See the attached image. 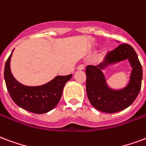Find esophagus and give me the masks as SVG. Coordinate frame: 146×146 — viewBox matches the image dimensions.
<instances>
[{
	"label": "esophagus",
	"mask_w": 146,
	"mask_h": 146,
	"mask_svg": "<svg viewBox=\"0 0 146 146\" xmlns=\"http://www.w3.org/2000/svg\"><path fill=\"white\" fill-rule=\"evenodd\" d=\"M77 70H84V65H80L78 67H77Z\"/></svg>",
	"instance_id": "obj_1"
}]
</instances>
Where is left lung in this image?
Instances as JSON below:
<instances>
[{
	"label": "left lung",
	"instance_id": "8db88e82",
	"mask_svg": "<svg viewBox=\"0 0 146 146\" xmlns=\"http://www.w3.org/2000/svg\"><path fill=\"white\" fill-rule=\"evenodd\" d=\"M128 59L133 68L127 86L119 90L110 88L103 70L110 64ZM86 90L90 102L95 108L105 113H115L127 108L133 103L141 90L142 68L134 48L121 44L109 52L103 62L97 66L89 65L86 68Z\"/></svg>",
	"mask_w": 146,
	"mask_h": 146
}]
</instances>
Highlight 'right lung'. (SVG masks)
I'll list each match as a JSON object with an SVG mask.
<instances>
[{"instance_id":"right-lung-1","label":"right lung","mask_w":146,"mask_h":146,"mask_svg":"<svg viewBox=\"0 0 146 146\" xmlns=\"http://www.w3.org/2000/svg\"><path fill=\"white\" fill-rule=\"evenodd\" d=\"M11 56L12 52L5 63L4 80L14 102L21 108L35 114H44L52 110L59 103L65 84L71 79L72 74L57 76L51 81L41 86H25L13 76L10 67Z\"/></svg>"}]
</instances>
